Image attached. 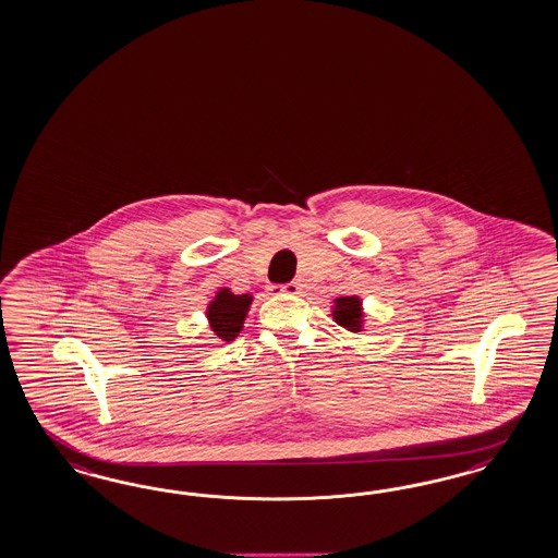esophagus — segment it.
<instances>
[{"label":"esophagus","instance_id":"1","mask_svg":"<svg viewBox=\"0 0 558 558\" xmlns=\"http://www.w3.org/2000/svg\"><path fill=\"white\" fill-rule=\"evenodd\" d=\"M299 292H301V284H296V282L270 287V294H299Z\"/></svg>","mask_w":558,"mask_h":558}]
</instances>
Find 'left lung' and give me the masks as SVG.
<instances>
[{
  "label": "left lung",
  "mask_w": 558,
  "mask_h": 558,
  "mask_svg": "<svg viewBox=\"0 0 558 558\" xmlns=\"http://www.w3.org/2000/svg\"><path fill=\"white\" fill-rule=\"evenodd\" d=\"M331 317L338 323L339 327L352 331V333H362L364 323H366V313L362 306L360 296H339L331 306Z\"/></svg>",
  "instance_id": "obj_1"
}]
</instances>
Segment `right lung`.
<instances>
[{
    "label": "right lung",
    "mask_w": 558,
    "mask_h": 558,
    "mask_svg": "<svg viewBox=\"0 0 558 558\" xmlns=\"http://www.w3.org/2000/svg\"><path fill=\"white\" fill-rule=\"evenodd\" d=\"M254 294H235L231 288H219L206 306V319L210 331L220 341H233L241 333Z\"/></svg>",
    "instance_id": "obj_1"
}]
</instances>
